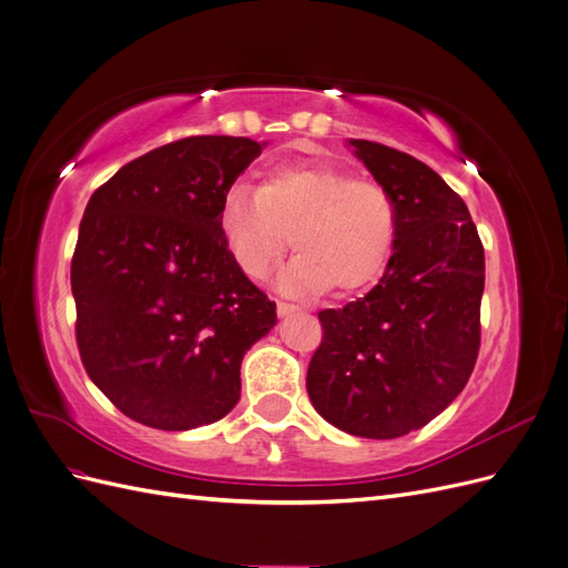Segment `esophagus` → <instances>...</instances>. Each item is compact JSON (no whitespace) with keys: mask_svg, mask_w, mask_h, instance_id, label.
<instances>
[{"mask_svg":"<svg viewBox=\"0 0 568 568\" xmlns=\"http://www.w3.org/2000/svg\"><path fill=\"white\" fill-rule=\"evenodd\" d=\"M291 313H301V307L296 303H286V301H277V315H291Z\"/></svg>","mask_w":568,"mask_h":568,"instance_id":"esophagus-1","label":"esophagus"}]
</instances>
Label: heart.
Masks as SVG:
<instances>
[{
    "label": "heart",
    "mask_w": 568,
    "mask_h": 568,
    "mask_svg": "<svg viewBox=\"0 0 568 568\" xmlns=\"http://www.w3.org/2000/svg\"><path fill=\"white\" fill-rule=\"evenodd\" d=\"M220 234L248 277L263 280L294 242L280 274L291 294H355L382 277L395 244V205L382 184L329 163H284L253 192L232 186L217 213Z\"/></svg>",
    "instance_id": "1"
}]
</instances>
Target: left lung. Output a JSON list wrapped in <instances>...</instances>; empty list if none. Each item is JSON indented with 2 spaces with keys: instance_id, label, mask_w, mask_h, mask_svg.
Wrapping results in <instances>:
<instances>
[{
  "instance_id": "obj_1",
  "label": "left lung",
  "mask_w": 568,
  "mask_h": 568,
  "mask_svg": "<svg viewBox=\"0 0 568 568\" xmlns=\"http://www.w3.org/2000/svg\"><path fill=\"white\" fill-rule=\"evenodd\" d=\"M395 205V244L365 298L317 313L307 395L341 432L398 438L467 386L480 348L486 255L467 205L426 163L351 140Z\"/></svg>"
}]
</instances>
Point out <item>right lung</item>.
Segmentation results:
<instances>
[{
  "label": "right lung",
  "instance_id": "obj_1",
  "mask_svg": "<svg viewBox=\"0 0 568 568\" xmlns=\"http://www.w3.org/2000/svg\"><path fill=\"white\" fill-rule=\"evenodd\" d=\"M261 153L248 136H184L120 168L84 209L71 261L78 351L134 422L186 432L225 417L244 353L277 322L217 225L222 196Z\"/></svg>",
  "mask_w": 568,
  "mask_h": 568
}]
</instances>
